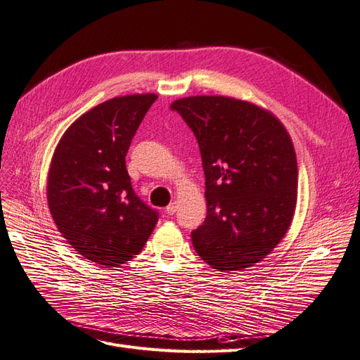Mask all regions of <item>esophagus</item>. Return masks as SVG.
I'll list each match as a JSON object with an SVG mask.
<instances>
[{
	"label": "esophagus",
	"mask_w": 360,
	"mask_h": 360,
	"mask_svg": "<svg viewBox=\"0 0 360 360\" xmlns=\"http://www.w3.org/2000/svg\"><path fill=\"white\" fill-rule=\"evenodd\" d=\"M165 212H167V214H174V213L177 212V204H176V202H171V204L165 208Z\"/></svg>",
	"instance_id": "1"
}]
</instances>
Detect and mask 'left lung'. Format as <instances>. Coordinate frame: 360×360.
I'll use <instances>...</instances> for the list:
<instances>
[{
    "instance_id": "obj_1",
    "label": "left lung",
    "mask_w": 360,
    "mask_h": 360,
    "mask_svg": "<svg viewBox=\"0 0 360 360\" xmlns=\"http://www.w3.org/2000/svg\"><path fill=\"white\" fill-rule=\"evenodd\" d=\"M195 134L205 174L207 217L192 231L195 250L231 272L262 260L286 235L296 207L298 164L283 123L229 96L171 104Z\"/></svg>"
}]
</instances>
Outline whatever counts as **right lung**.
<instances>
[{
	"instance_id": "1",
	"label": "right lung",
	"mask_w": 360,
	"mask_h": 360,
	"mask_svg": "<svg viewBox=\"0 0 360 360\" xmlns=\"http://www.w3.org/2000/svg\"><path fill=\"white\" fill-rule=\"evenodd\" d=\"M155 94L111 98L80 116L59 140L47 202L58 231L84 259L120 266L139 255L159 213L135 195L125 158Z\"/></svg>"
}]
</instances>
